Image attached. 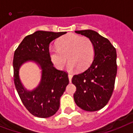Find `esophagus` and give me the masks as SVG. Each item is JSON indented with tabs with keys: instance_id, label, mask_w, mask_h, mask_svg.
Returning <instances> with one entry per match:
<instances>
[{
	"instance_id": "34e87169",
	"label": "esophagus",
	"mask_w": 133,
	"mask_h": 133,
	"mask_svg": "<svg viewBox=\"0 0 133 133\" xmlns=\"http://www.w3.org/2000/svg\"><path fill=\"white\" fill-rule=\"evenodd\" d=\"M68 78H69V80H70V82H71V78H72V74H68Z\"/></svg>"
}]
</instances>
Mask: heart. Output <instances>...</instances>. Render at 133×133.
I'll list each match as a JSON object with an SVG mask.
<instances>
[{
    "label": "heart",
    "mask_w": 133,
    "mask_h": 133,
    "mask_svg": "<svg viewBox=\"0 0 133 133\" xmlns=\"http://www.w3.org/2000/svg\"><path fill=\"white\" fill-rule=\"evenodd\" d=\"M95 48L90 39L76 34H68L57 41V48L50 47L49 55L51 61L58 69L69 63V70L77 68L78 71L87 69L94 59Z\"/></svg>",
    "instance_id": "obj_1"
}]
</instances>
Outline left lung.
I'll return each instance as SVG.
<instances>
[{
	"label": "left lung",
	"mask_w": 133,
	"mask_h": 133,
	"mask_svg": "<svg viewBox=\"0 0 133 133\" xmlns=\"http://www.w3.org/2000/svg\"><path fill=\"white\" fill-rule=\"evenodd\" d=\"M75 33L90 39L95 48L94 60L83 72L74 75L71 82L76 87V104L86 111H97L107 104L115 88L117 72L116 51L107 38L92 30Z\"/></svg>",
	"instance_id": "8db88e82"
}]
</instances>
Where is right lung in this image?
<instances>
[{"label": "right lung", "instance_id": "obj_1", "mask_svg": "<svg viewBox=\"0 0 133 133\" xmlns=\"http://www.w3.org/2000/svg\"><path fill=\"white\" fill-rule=\"evenodd\" d=\"M66 32L37 31L25 37L15 51L14 82L22 102L31 114L39 118L55 115L60 98L69 84L68 73L54 67L49 55V43ZM35 61L42 68L41 82L36 89L27 91L19 78V69L24 63Z\"/></svg>", "mask_w": 133, "mask_h": 133}]
</instances>
